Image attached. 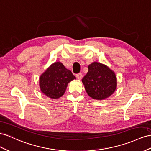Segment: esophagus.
Returning <instances> with one entry per match:
<instances>
[{"mask_svg":"<svg viewBox=\"0 0 151 151\" xmlns=\"http://www.w3.org/2000/svg\"><path fill=\"white\" fill-rule=\"evenodd\" d=\"M76 78L78 80H81V78H82V74L81 73H78V74L76 75Z\"/></svg>","mask_w":151,"mask_h":151,"instance_id":"esophagus-1","label":"esophagus"}]
</instances>
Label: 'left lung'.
I'll return each instance as SVG.
<instances>
[{
  "label": "left lung",
  "mask_w": 151,
  "mask_h": 151,
  "mask_svg": "<svg viewBox=\"0 0 151 151\" xmlns=\"http://www.w3.org/2000/svg\"><path fill=\"white\" fill-rule=\"evenodd\" d=\"M88 69V73L81 81L90 97L103 100L114 93L117 87V78L113 70L98 62L89 64Z\"/></svg>",
  "instance_id": "8db88e82"
}]
</instances>
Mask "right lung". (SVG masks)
I'll return each instance as SVG.
<instances>
[{
	"mask_svg": "<svg viewBox=\"0 0 151 151\" xmlns=\"http://www.w3.org/2000/svg\"><path fill=\"white\" fill-rule=\"evenodd\" d=\"M76 77L61 62H55L42 73L39 78V86L42 93L53 99L62 97L68 83Z\"/></svg>",
	"mask_w": 151,
	"mask_h": 151,
	"instance_id": "obj_1",
	"label": "right lung"
}]
</instances>
